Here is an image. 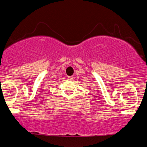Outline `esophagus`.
I'll return each instance as SVG.
<instances>
[{"mask_svg": "<svg viewBox=\"0 0 147 147\" xmlns=\"http://www.w3.org/2000/svg\"><path fill=\"white\" fill-rule=\"evenodd\" d=\"M67 78L69 80H71L72 79H73V76H68Z\"/></svg>", "mask_w": 147, "mask_h": 147, "instance_id": "obj_1", "label": "esophagus"}]
</instances>
